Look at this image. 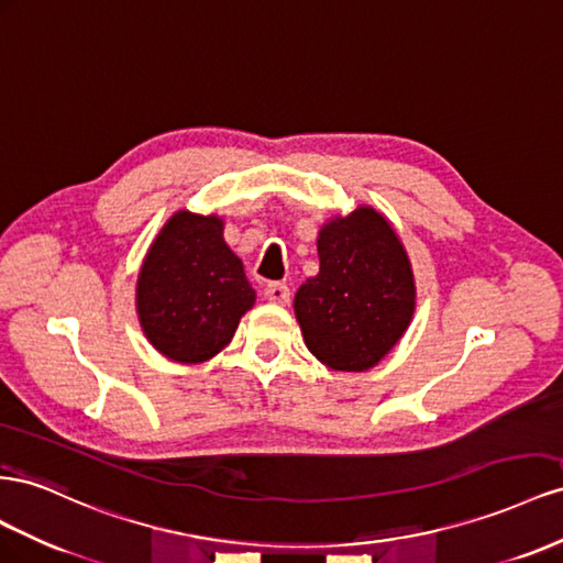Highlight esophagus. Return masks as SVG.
I'll return each instance as SVG.
<instances>
[{
	"label": "esophagus",
	"instance_id": "34e87169",
	"mask_svg": "<svg viewBox=\"0 0 563 563\" xmlns=\"http://www.w3.org/2000/svg\"><path fill=\"white\" fill-rule=\"evenodd\" d=\"M264 295L273 303H287L290 301V287H287L285 283H268Z\"/></svg>",
	"mask_w": 563,
	"mask_h": 563
}]
</instances>
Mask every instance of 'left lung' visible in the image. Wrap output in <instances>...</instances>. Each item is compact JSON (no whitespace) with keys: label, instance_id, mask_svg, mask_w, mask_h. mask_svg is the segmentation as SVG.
<instances>
[{"label":"left lung","instance_id":"obj_1","mask_svg":"<svg viewBox=\"0 0 563 563\" xmlns=\"http://www.w3.org/2000/svg\"><path fill=\"white\" fill-rule=\"evenodd\" d=\"M318 276L295 295L303 342L332 371H367L410 325L415 283L408 254L387 219L358 207L318 233Z\"/></svg>","mask_w":563,"mask_h":563}]
</instances>
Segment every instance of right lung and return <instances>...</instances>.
Returning a JSON list of instances; mask_svg holds the SVG:
<instances>
[{"instance_id":"1","label":"right lung","mask_w":563,"mask_h":563,"mask_svg":"<svg viewBox=\"0 0 563 563\" xmlns=\"http://www.w3.org/2000/svg\"><path fill=\"white\" fill-rule=\"evenodd\" d=\"M223 221L176 212L151 245L136 283L141 328L163 356L202 363L233 340L254 303Z\"/></svg>"}]
</instances>
